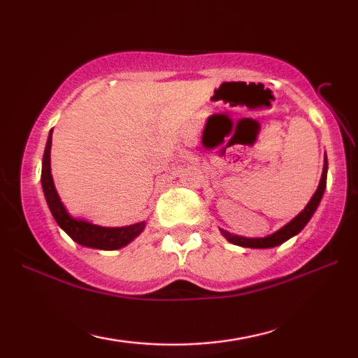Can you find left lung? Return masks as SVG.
<instances>
[{"label":"left lung","mask_w":358,"mask_h":358,"mask_svg":"<svg viewBox=\"0 0 358 358\" xmlns=\"http://www.w3.org/2000/svg\"><path fill=\"white\" fill-rule=\"evenodd\" d=\"M327 169H329V162H327V156H325L322 177H320L319 186H317L316 192H314V196L311 197V201L308 202L305 210H303L300 215H296L292 221L287 222L286 226L281 227L280 230H276L275 234H271V235H268V237H264V238H245V237H238V235L230 234V232H227V230L220 229L221 234L230 241V243L243 246V248H260V250H264V248H275L278 245L284 243V241H287L289 238H292L294 235L301 232V229L306 226L308 221L313 217L314 211H316L319 207L320 199H322L325 186H327Z\"/></svg>","instance_id":"left-lung-1"}]
</instances>
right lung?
<instances>
[{
	"label": "right lung",
	"instance_id": "obj_1",
	"mask_svg": "<svg viewBox=\"0 0 358 358\" xmlns=\"http://www.w3.org/2000/svg\"><path fill=\"white\" fill-rule=\"evenodd\" d=\"M50 148H52V131L48 134L44 157H42V173H41V183L42 189H44V196L48 208H50L53 217L58 222L69 237L76 241V243L94 248V250H120V248L131 243L137 235L142 234L145 229V221L132 224V226L124 227H102L92 224L85 220H77L72 217L68 210L64 208L63 202L59 201V196L55 189L50 171Z\"/></svg>",
	"mask_w": 358,
	"mask_h": 358
}]
</instances>
